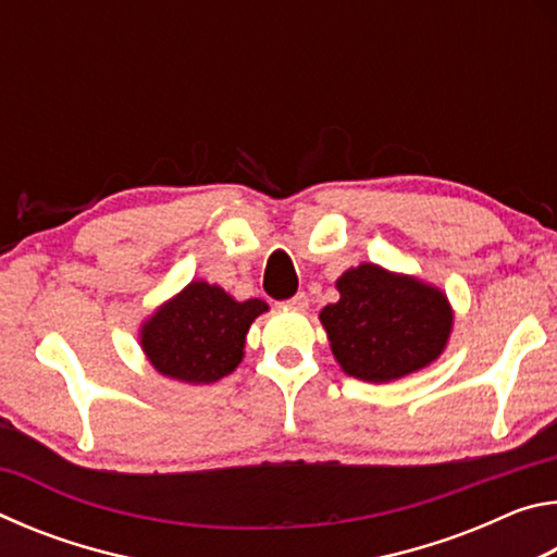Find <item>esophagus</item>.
Masks as SVG:
<instances>
[{"mask_svg":"<svg viewBox=\"0 0 557 557\" xmlns=\"http://www.w3.org/2000/svg\"><path fill=\"white\" fill-rule=\"evenodd\" d=\"M287 307L295 309V312H307V309H309V297L305 295V292H299V295H295V297L287 301Z\"/></svg>","mask_w":557,"mask_h":557,"instance_id":"esophagus-1","label":"esophagus"}]
</instances>
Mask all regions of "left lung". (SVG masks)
Listing matches in <instances>:
<instances>
[{
	"label": "left lung",
	"mask_w": 557,
	"mask_h": 557,
	"mask_svg": "<svg viewBox=\"0 0 557 557\" xmlns=\"http://www.w3.org/2000/svg\"><path fill=\"white\" fill-rule=\"evenodd\" d=\"M338 301L319 312L346 375L391 383L435 363L449 344L455 309L440 287L375 262L336 280Z\"/></svg>",
	"instance_id": "obj_1"
}]
</instances>
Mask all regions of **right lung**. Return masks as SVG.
Segmentation results:
<instances>
[{"label": "right lung", "instance_id": "add662e5", "mask_svg": "<svg viewBox=\"0 0 557 557\" xmlns=\"http://www.w3.org/2000/svg\"><path fill=\"white\" fill-rule=\"evenodd\" d=\"M268 301H238L219 285L191 280L139 326V346L157 373L191 385L215 383L238 369L250 324Z\"/></svg>", "mask_w": 557, "mask_h": 557}]
</instances>
